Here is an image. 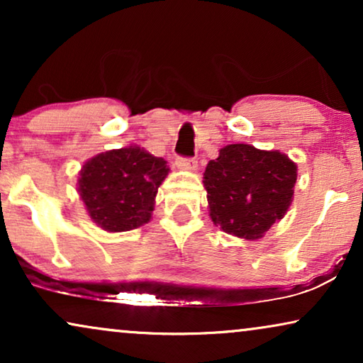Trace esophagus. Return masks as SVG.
<instances>
[{
  "mask_svg": "<svg viewBox=\"0 0 363 363\" xmlns=\"http://www.w3.org/2000/svg\"><path fill=\"white\" fill-rule=\"evenodd\" d=\"M175 163L178 168H183V170H190V172H195L198 167L196 158H190V157H177Z\"/></svg>",
  "mask_w": 363,
  "mask_h": 363,
  "instance_id": "esophagus-1",
  "label": "esophagus"
}]
</instances>
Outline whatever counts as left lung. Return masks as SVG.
I'll use <instances>...</instances> for the list:
<instances>
[{
  "label": "left lung",
  "instance_id": "obj_1",
  "mask_svg": "<svg viewBox=\"0 0 363 363\" xmlns=\"http://www.w3.org/2000/svg\"><path fill=\"white\" fill-rule=\"evenodd\" d=\"M296 180V163L284 153L226 145L203 177L211 220L228 235L259 240L286 215Z\"/></svg>",
  "mask_w": 363,
  "mask_h": 363
}]
</instances>
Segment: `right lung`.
<instances>
[{
	"label": "right lung",
	"instance_id": "1",
	"mask_svg": "<svg viewBox=\"0 0 363 363\" xmlns=\"http://www.w3.org/2000/svg\"><path fill=\"white\" fill-rule=\"evenodd\" d=\"M168 170L163 158L143 148L111 150L82 167L79 193L89 216L102 230L130 231L152 218L153 200Z\"/></svg>",
	"mask_w": 363,
	"mask_h": 363
}]
</instances>
